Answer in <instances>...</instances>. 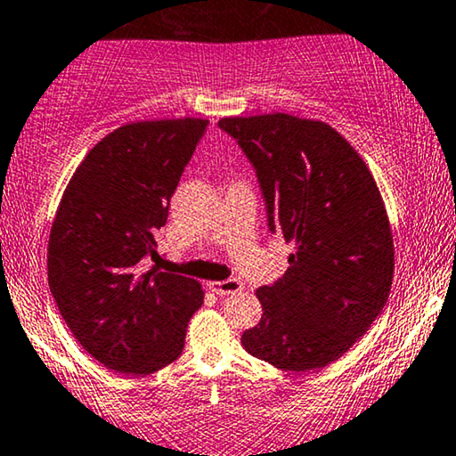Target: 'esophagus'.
<instances>
[{
	"mask_svg": "<svg viewBox=\"0 0 456 456\" xmlns=\"http://www.w3.org/2000/svg\"><path fill=\"white\" fill-rule=\"evenodd\" d=\"M210 290L215 295L223 297V295H233V292H241L244 290V284L240 280H223V281H210Z\"/></svg>",
	"mask_w": 456,
	"mask_h": 456,
	"instance_id": "obj_1",
	"label": "esophagus"
}]
</instances>
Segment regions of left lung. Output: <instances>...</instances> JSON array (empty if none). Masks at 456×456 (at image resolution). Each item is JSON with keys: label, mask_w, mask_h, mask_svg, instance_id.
Instances as JSON below:
<instances>
[{"label": "left lung", "mask_w": 456, "mask_h": 456, "mask_svg": "<svg viewBox=\"0 0 456 456\" xmlns=\"http://www.w3.org/2000/svg\"><path fill=\"white\" fill-rule=\"evenodd\" d=\"M256 168L269 229L295 246L290 267L256 290L248 354L292 372L320 370L379 318L394 281V235L372 172L343 134L288 113L223 118Z\"/></svg>", "instance_id": "left-lung-1"}]
</instances>
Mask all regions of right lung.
<instances>
[{"mask_svg":"<svg viewBox=\"0 0 456 456\" xmlns=\"http://www.w3.org/2000/svg\"><path fill=\"white\" fill-rule=\"evenodd\" d=\"M208 119H142L101 138L73 172L48 240V284L77 343L122 374H151L185 347L200 281L149 269L183 170Z\"/></svg>","mask_w":456,"mask_h":456,"instance_id":"obj_1","label":"right lung"}]
</instances>
